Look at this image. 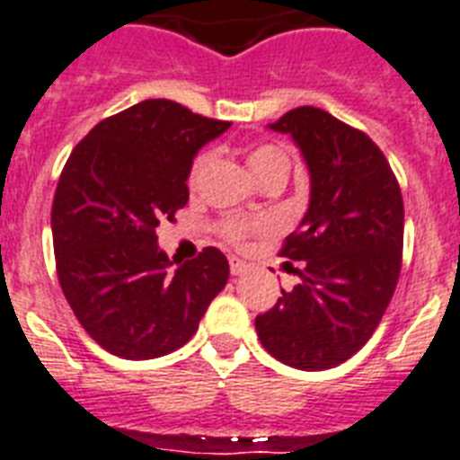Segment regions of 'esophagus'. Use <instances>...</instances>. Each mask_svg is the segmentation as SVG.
<instances>
[{
    "instance_id": "34e87169",
    "label": "esophagus",
    "mask_w": 460,
    "mask_h": 460,
    "mask_svg": "<svg viewBox=\"0 0 460 460\" xmlns=\"http://www.w3.org/2000/svg\"><path fill=\"white\" fill-rule=\"evenodd\" d=\"M229 267H231V274L234 276H243V274H248L250 267L243 260H236V257H231L229 260Z\"/></svg>"
}]
</instances>
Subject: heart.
Segmentation results:
<instances>
[{"instance_id":"obj_1","label":"heart","mask_w":460,"mask_h":460,"mask_svg":"<svg viewBox=\"0 0 460 460\" xmlns=\"http://www.w3.org/2000/svg\"><path fill=\"white\" fill-rule=\"evenodd\" d=\"M212 153L210 151H203L198 153L196 160L191 163V170H189V181L196 184L198 177L203 174V170L208 167L210 163ZM245 160H248V167L250 172L255 174V179L262 181L264 177L269 174H274V172H288L290 163H288V155L281 151V148H276L271 144H255L250 146L248 153H245ZM262 224L260 222H252V219H238V217H229V219H222L217 224V234L224 238V241L234 243V245H241L250 234H255Z\"/></svg>"}]
</instances>
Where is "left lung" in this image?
<instances>
[{
    "label": "left lung",
    "mask_w": 460,
    "mask_h": 460,
    "mask_svg": "<svg viewBox=\"0 0 460 460\" xmlns=\"http://www.w3.org/2000/svg\"><path fill=\"white\" fill-rule=\"evenodd\" d=\"M269 127L300 146L312 196L279 252L305 262L300 283L257 316V338L283 364L323 371L359 352L385 314L402 271L404 200L383 151L357 127L314 106Z\"/></svg>",
    "instance_id": "8db88e82"
}]
</instances>
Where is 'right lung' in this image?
Listing matches in <instances>:
<instances>
[{"instance_id":"obj_1","label":"right lung","mask_w":460,"mask_h":460,"mask_svg":"<svg viewBox=\"0 0 460 460\" xmlns=\"http://www.w3.org/2000/svg\"><path fill=\"white\" fill-rule=\"evenodd\" d=\"M167 99L101 120L75 146L51 205L56 274L82 328L122 359H155L186 345L229 262L217 248L170 271L160 222L189 203L200 146L229 129Z\"/></svg>"}]
</instances>
